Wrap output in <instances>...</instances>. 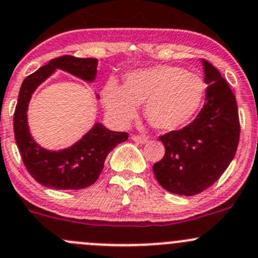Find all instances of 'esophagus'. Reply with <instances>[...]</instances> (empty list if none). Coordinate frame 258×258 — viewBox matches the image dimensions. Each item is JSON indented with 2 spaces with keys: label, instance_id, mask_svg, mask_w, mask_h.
Returning <instances> with one entry per match:
<instances>
[{
  "label": "esophagus",
  "instance_id": "esophagus-1",
  "mask_svg": "<svg viewBox=\"0 0 258 258\" xmlns=\"http://www.w3.org/2000/svg\"><path fill=\"white\" fill-rule=\"evenodd\" d=\"M131 139H132V141L137 142V144H146V142L148 141L147 137H145V136H136V135H135V136H132Z\"/></svg>",
  "mask_w": 258,
  "mask_h": 258
}]
</instances>
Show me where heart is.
I'll list each match as a JSON object with an SVG mask.
<instances>
[{
  "label": "heart",
  "mask_w": 258,
  "mask_h": 258,
  "mask_svg": "<svg viewBox=\"0 0 258 258\" xmlns=\"http://www.w3.org/2000/svg\"><path fill=\"white\" fill-rule=\"evenodd\" d=\"M205 98V83L179 67H147L130 71L123 86L110 79L101 90V100L114 123L126 126L144 106L148 123L162 132L182 128L194 119Z\"/></svg>",
  "instance_id": "b5f03b06"
}]
</instances>
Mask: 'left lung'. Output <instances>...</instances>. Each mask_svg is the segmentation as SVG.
<instances>
[{
    "instance_id": "obj_1",
    "label": "left lung",
    "mask_w": 258,
    "mask_h": 258,
    "mask_svg": "<svg viewBox=\"0 0 258 258\" xmlns=\"http://www.w3.org/2000/svg\"><path fill=\"white\" fill-rule=\"evenodd\" d=\"M201 63L209 85L206 103L191 123L160 137L166 152L153 165L158 183L183 196L212 186L235 157L240 140L235 95L216 67L205 59Z\"/></svg>"
}]
</instances>
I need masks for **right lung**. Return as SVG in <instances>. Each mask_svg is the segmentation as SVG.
<instances>
[{"mask_svg": "<svg viewBox=\"0 0 258 258\" xmlns=\"http://www.w3.org/2000/svg\"><path fill=\"white\" fill-rule=\"evenodd\" d=\"M97 58L62 56L51 59L46 66L25 79L14 116L15 140L23 163L38 183L54 189H81L97 181L108 153L126 141V132H116L96 122L92 128L70 147L47 150L36 142L28 126V105L33 92L57 70L67 72L85 82L92 83L97 77ZM96 98L100 96L96 93Z\"/></svg>", "mask_w": 258, "mask_h": 258, "instance_id": "obj_1", "label": "right lung"}]
</instances>
